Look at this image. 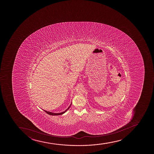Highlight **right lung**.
I'll return each mask as SVG.
<instances>
[{"label":"right lung","instance_id":"1","mask_svg":"<svg viewBox=\"0 0 154 154\" xmlns=\"http://www.w3.org/2000/svg\"><path fill=\"white\" fill-rule=\"evenodd\" d=\"M71 105V104L69 106V107H68L67 109L65 111L62 112H60V113H54V112H47V111L45 110H44L45 112H46V113H47V114H48V115H51V116H58V115H63V113H64L65 112H67L68 110L69 109V108H70V107Z\"/></svg>","mask_w":154,"mask_h":154}]
</instances>
